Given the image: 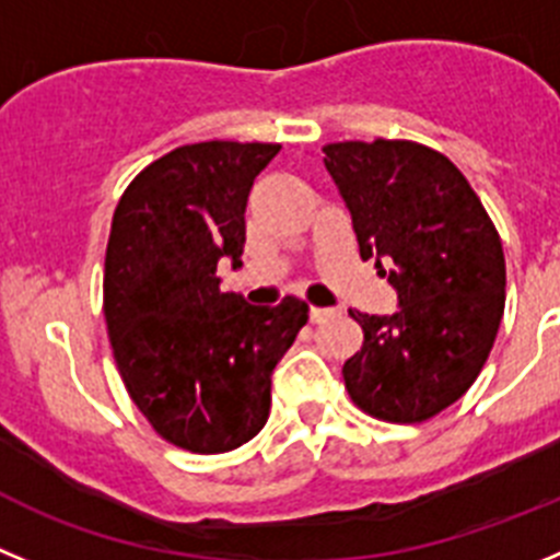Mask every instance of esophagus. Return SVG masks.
I'll return each mask as SVG.
<instances>
[{"mask_svg": "<svg viewBox=\"0 0 560 560\" xmlns=\"http://www.w3.org/2000/svg\"><path fill=\"white\" fill-rule=\"evenodd\" d=\"M337 315H340V310H331V306H312L310 310L312 324H324V320H329V317H337Z\"/></svg>", "mask_w": 560, "mask_h": 560, "instance_id": "34e87169", "label": "esophagus"}]
</instances>
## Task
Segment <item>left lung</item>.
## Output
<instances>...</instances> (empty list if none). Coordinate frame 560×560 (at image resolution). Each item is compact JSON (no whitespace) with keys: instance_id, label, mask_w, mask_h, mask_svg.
I'll use <instances>...</instances> for the list:
<instances>
[{"instance_id":"1","label":"left lung","mask_w":560,"mask_h":560,"mask_svg":"<svg viewBox=\"0 0 560 560\" xmlns=\"http://www.w3.org/2000/svg\"><path fill=\"white\" fill-rule=\"evenodd\" d=\"M324 153L360 256L399 292L390 317L349 310L365 340L342 365L346 390L380 421L421 424L455 405L491 354L505 312L502 240L466 175L427 144L335 142Z\"/></svg>"}]
</instances>
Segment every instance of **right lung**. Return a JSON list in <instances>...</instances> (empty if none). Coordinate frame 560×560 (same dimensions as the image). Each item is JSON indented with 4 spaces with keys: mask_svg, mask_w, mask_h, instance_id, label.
Instances as JSON below:
<instances>
[{
    "mask_svg": "<svg viewBox=\"0 0 560 560\" xmlns=\"http://www.w3.org/2000/svg\"><path fill=\"white\" fill-rule=\"evenodd\" d=\"M281 144L175 148L128 184L110 220L103 312L119 376L164 441L195 455L248 443L270 416V374L310 317L287 295L250 306L220 292L243 265L245 206Z\"/></svg>",
    "mask_w": 560,
    "mask_h": 560,
    "instance_id": "1",
    "label": "right lung"
}]
</instances>
